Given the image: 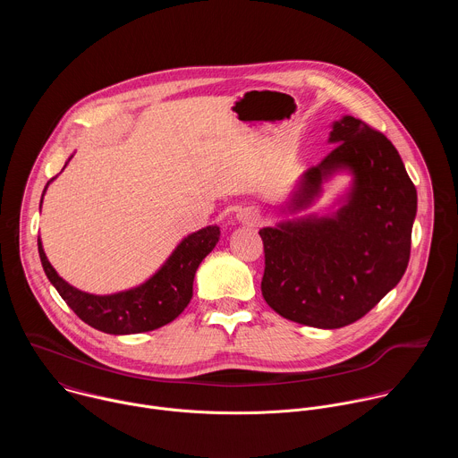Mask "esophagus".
<instances>
[{
	"label": "esophagus",
	"mask_w": 458,
	"mask_h": 458,
	"mask_svg": "<svg viewBox=\"0 0 458 458\" xmlns=\"http://www.w3.org/2000/svg\"><path fill=\"white\" fill-rule=\"evenodd\" d=\"M237 221L242 225H257L259 223V214L251 208H244L237 214Z\"/></svg>",
	"instance_id": "esophagus-1"
}]
</instances>
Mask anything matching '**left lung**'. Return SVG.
Returning a JSON list of instances; mask_svg holds the SVG:
<instances>
[{
    "label": "left lung",
    "instance_id": "8db88e82",
    "mask_svg": "<svg viewBox=\"0 0 458 458\" xmlns=\"http://www.w3.org/2000/svg\"><path fill=\"white\" fill-rule=\"evenodd\" d=\"M337 145L308 168L283 212L308 208L337 172L353 181L335 212L259 230L265 244V301L281 317L343 328L364 317L403 279L411 250L417 190L391 141L352 115L332 124Z\"/></svg>",
    "mask_w": 458,
    "mask_h": 458
}]
</instances>
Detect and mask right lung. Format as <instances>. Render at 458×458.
<instances>
[{"mask_svg": "<svg viewBox=\"0 0 458 458\" xmlns=\"http://www.w3.org/2000/svg\"><path fill=\"white\" fill-rule=\"evenodd\" d=\"M219 235L221 230L216 225L186 235L148 281L110 295L87 293L63 281L48 263L41 239H38V251L48 281L83 322L105 334L130 335L157 330L182 313L193 295L195 272L216 248Z\"/></svg>", "mask_w": 458, "mask_h": 458, "instance_id": "right-lung-1", "label": "right lung"}]
</instances>
